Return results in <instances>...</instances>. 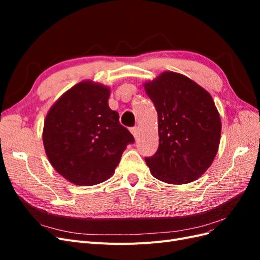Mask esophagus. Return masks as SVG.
<instances>
[{
  "label": "esophagus",
  "mask_w": 260,
  "mask_h": 260,
  "mask_svg": "<svg viewBox=\"0 0 260 260\" xmlns=\"http://www.w3.org/2000/svg\"><path fill=\"white\" fill-rule=\"evenodd\" d=\"M130 131H131V133H132V136L135 137V139H138V138H139V136H140V131H139V128H138V127L132 128Z\"/></svg>",
  "instance_id": "34e87169"
}]
</instances>
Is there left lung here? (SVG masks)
Instances as JSON below:
<instances>
[{
	"label": "left lung",
	"instance_id": "obj_1",
	"mask_svg": "<svg viewBox=\"0 0 260 260\" xmlns=\"http://www.w3.org/2000/svg\"><path fill=\"white\" fill-rule=\"evenodd\" d=\"M143 86L158 115V149L145 158L149 171L169 184L193 182L218 152L221 120L214 100L190 78L169 70Z\"/></svg>",
	"mask_w": 260,
	"mask_h": 260
}]
</instances>
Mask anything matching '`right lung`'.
I'll use <instances>...</instances> for the list:
<instances>
[{"mask_svg": "<svg viewBox=\"0 0 260 260\" xmlns=\"http://www.w3.org/2000/svg\"><path fill=\"white\" fill-rule=\"evenodd\" d=\"M111 88L83 80L67 90L46 114L45 154L58 174L76 185L111 178L133 136L108 106Z\"/></svg>", "mask_w": 260, "mask_h": 260, "instance_id": "obj_1", "label": "right lung"}]
</instances>
